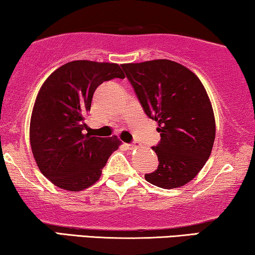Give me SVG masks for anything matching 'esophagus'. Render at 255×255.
I'll list each match as a JSON object with an SVG mask.
<instances>
[{"label":"esophagus","instance_id":"34e87169","mask_svg":"<svg viewBox=\"0 0 255 255\" xmlns=\"http://www.w3.org/2000/svg\"><path fill=\"white\" fill-rule=\"evenodd\" d=\"M127 146H128V148H130V149H132V148L139 147V146H140V145H139V144H138V142H133V144H128Z\"/></svg>","mask_w":255,"mask_h":255}]
</instances>
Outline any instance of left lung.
<instances>
[{"label":"left lung","instance_id":"8db88e82","mask_svg":"<svg viewBox=\"0 0 255 255\" xmlns=\"http://www.w3.org/2000/svg\"><path fill=\"white\" fill-rule=\"evenodd\" d=\"M145 114L158 123L160 142L153 151L158 169L147 182L179 188L200 173L216 135L212 106L201 80L183 65L167 59L122 65Z\"/></svg>","mask_w":255,"mask_h":255}]
</instances>
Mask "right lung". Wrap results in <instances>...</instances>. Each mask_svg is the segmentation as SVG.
Wrapping results in <instances>:
<instances>
[{
  "instance_id": "1",
  "label": "right lung",
  "mask_w": 255,
  "mask_h": 255,
  "mask_svg": "<svg viewBox=\"0 0 255 255\" xmlns=\"http://www.w3.org/2000/svg\"><path fill=\"white\" fill-rule=\"evenodd\" d=\"M115 78H125L120 65L75 60L55 69L40 87L31 115V149L43 175L61 189L93 186L121 145L117 135L85 132L94 92Z\"/></svg>"
}]
</instances>
